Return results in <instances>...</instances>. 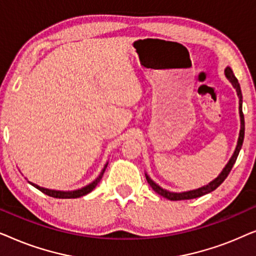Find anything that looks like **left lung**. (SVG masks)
<instances>
[{"mask_svg": "<svg viewBox=\"0 0 256 256\" xmlns=\"http://www.w3.org/2000/svg\"><path fill=\"white\" fill-rule=\"evenodd\" d=\"M225 76H226V78L228 79L230 82H232L233 87L236 90L238 96H239V113H240L241 127H240V132H239V138H238L236 148V150H234V154L232 155V157H230L228 163H227L226 166L224 168L222 174H220L214 180H212L211 183H208V185H205V186H202V188H197V190H192V191H188V192H180V194L166 191V190H164V188H160V185H157L155 182H154L152 178H150L148 174H146V180H148L150 186L152 188V190L157 192V194H158L160 196H162V197L169 199V200H184V199H194V198L202 197V196H204L206 194H210V192L214 191L216 188H218L219 185L226 180V177L228 176L230 170H232L234 163H236V160L238 158V155H239V152H240L241 146H242L244 138V113H242V93H241L240 85H239V82H238V79L236 78V76H234L232 68H225Z\"/></svg>", "mask_w": 256, "mask_h": 256, "instance_id": "obj_1", "label": "left lung"}]
</instances>
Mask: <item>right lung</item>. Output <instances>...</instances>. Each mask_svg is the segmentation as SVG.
I'll return each instance as SVG.
<instances>
[{
	"label": "right lung",
	"instance_id": "1",
	"mask_svg": "<svg viewBox=\"0 0 256 256\" xmlns=\"http://www.w3.org/2000/svg\"><path fill=\"white\" fill-rule=\"evenodd\" d=\"M108 164V163H107ZM107 164L106 166H104L102 171H101L99 177L96 178V180H93L92 183L86 185L85 188H79V190H74V191H56V190H48V188H40L38 186V185L31 183V182H29V183L32 185V186H34L36 188H38V190L43 192V194L50 196V197H54V198H59V199H70V198H79V197H82V196H85L87 194H90V191H93V188L96 186L98 183L101 180V178H102L104 176V170H106L107 168Z\"/></svg>",
	"mask_w": 256,
	"mask_h": 256
}]
</instances>
